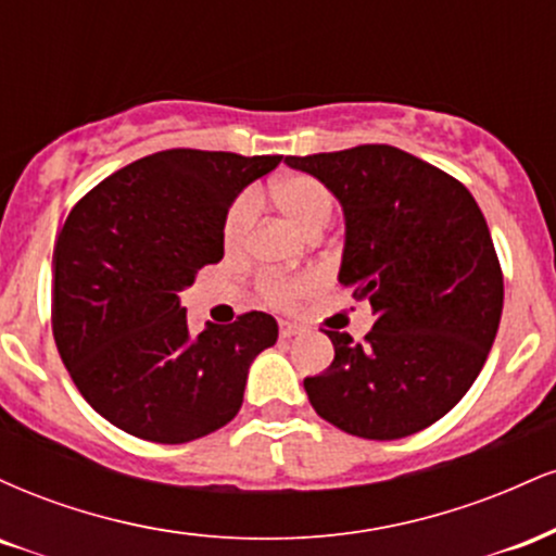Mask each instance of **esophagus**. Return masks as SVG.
Here are the masks:
<instances>
[{"instance_id":"obj_1","label":"esophagus","mask_w":556,"mask_h":556,"mask_svg":"<svg viewBox=\"0 0 556 556\" xmlns=\"http://www.w3.org/2000/svg\"><path fill=\"white\" fill-rule=\"evenodd\" d=\"M303 331L305 329L300 327V324H295V321H279V337H285V340L303 334Z\"/></svg>"}]
</instances>
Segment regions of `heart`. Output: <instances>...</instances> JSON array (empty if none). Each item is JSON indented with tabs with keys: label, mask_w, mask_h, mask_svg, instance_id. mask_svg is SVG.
Returning <instances> with one entry per match:
<instances>
[{
	"label": "heart",
	"mask_w": 556,
	"mask_h": 556,
	"mask_svg": "<svg viewBox=\"0 0 556 556\" xmlns=\"http://www.w3.org/2000/svg\"><path fill=\"white\" fill-rule=\"evenodd\" d=\"M269 195L308 235L327 227L331 216H334V195H331V190L318 177L287 175L271 185ZM253 222H256V195L240 193L229 203L225 225H222V240H225L227 251H240L245 245L248 238H251ZM311 287H314V279L311 277H266L261 279L258 290L266 303L279 305V308H290Z\"/></svg>",
	"instance_id": "1"
}]
</instances>
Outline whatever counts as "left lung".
<instances>
[{
    "mask_svg": "<svg viewBox=\"0 0 556 556\" xmlns=\"http://www.w3.org/2000/svg\"><path fill=\"white\" fill-rule=\"evenodd\" d=\"M285 162L342 203L340 282L376 316L363 342L327 329L334 361L303 381L311 405L361 439L424 431L463 400L500 329L502 266L476 198L384 143Z\"/></svg>",
    "mask_w": 556,
    "mask_h": 556,
    "instance_id": "obj_1",
    "label": "left lung"
}]
</instances>
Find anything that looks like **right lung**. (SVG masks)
<instances>
[{
  "label": "right lung",
  "instance_id": "obj_1",
  "mask_svg": "<svg viewBox=\"0 0 556 556\" xmlns=\"http://www.w3.org/2000/svg\"><path fill=\"white\" fill-rule=\"evenodd\" d=\"M282 156L169 149L88 190L54 245L52 331L78 392L138 439L185 444L238 416L248 368L277 342L251 311L188 327L180 292L225 256L235 195Z\"/></svg>",
  "mask_w": 556,
  "mask_h": 556
}]
</instances>
